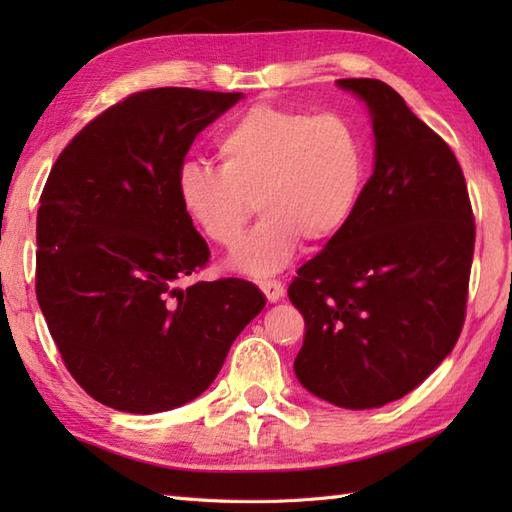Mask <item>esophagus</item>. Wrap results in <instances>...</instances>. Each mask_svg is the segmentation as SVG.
I'll use <instances>...</instances> for the list:
<instances>
[{
  "label": "esophagus",
  "mask_w": 512,
  "mask_h": 512,
  "mask_svg": "<svg viewBox=\"0 0 512 512\" xmlns=\"http://www.w3.org/2000/svg\"><path fill=\"white\" fill-rule=\"evenodd\" d=\"M259 288H262V292H264L266 299L270 303H277L281 297H284V292H286L284 284H281V281H277V279L262 281V284H259Z\"/></svg>",
  "instance_id": "34e87169"
}]
</instances>
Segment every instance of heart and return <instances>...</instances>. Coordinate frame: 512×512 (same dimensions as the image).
I'll return each instance as SVG.
<instances>
[{"mask_svg": "<svg viewBox=\"0 0 512 512\" xmlns=\"http://www.w3.org/2000/svg\"><path fill=\"white\" fill-rule=\"evenodd\" d=\"M222 167L184 162L176 178L182 213L220 246L237 242L250 215L264 217L228 266L275 273L299 239L321 246L350 220L365 184V147L339 114L255 105L217 138Z\"/></svg>", "mask_w": 512, "mask_h": 512, "instance_id": "b5f03b06", "label": "heart"}]
</instances>
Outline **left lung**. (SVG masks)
I'll list each match as a JSON object with an SVG mask.
<instances>
[{"instance_id": "8db88e82", "label": "left lung", "mask_w": 512, "mask_h": 512, "mask_svg": "<svg viewBox=\"0 0 512 512\" xmlns=\"http://www.w3.org/2000/svg\"><path fill=\"white\" fill-rule=\"evenodd\" d=\"M372 118L374 173L350 220L297 270L306 321L295 374L343 409L416 389L453 350L469 292L475 224L451 147L376 79H339Z\"/></svg>"}]
</instances>
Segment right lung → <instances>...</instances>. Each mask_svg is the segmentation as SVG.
<instances>
[{
    "mask_svg": "<svg viewBox=\"0 0 512 512\" xmlns=\"http://www.w3.org/2000/svg\"><path fill=\"white\" fill-rule=\"evenodd\" d=\"M242 92H136L61 151L37 211V301L72 378L103 405L160 413L209 389L266 306L244 279L180 281L209 262L176 178Z\"/></svg>",
    "mask_w": 512,
    "mask_h": 512,
    "instance_id": "add662e5",
    "label": "right lung"
}]
</instances>
